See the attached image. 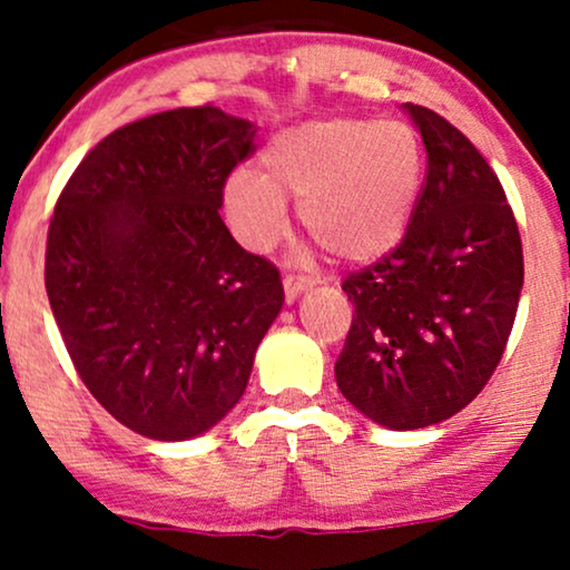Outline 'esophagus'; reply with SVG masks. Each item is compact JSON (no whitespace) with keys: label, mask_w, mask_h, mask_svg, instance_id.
<instances>
[{"label":"esophagus","mask_w":570,"mask_h":570,"mask_svg":"<svg viewBox=\"0 0 570 570\" xmlns=\"http://www.w3.org/2000/svg\"><path fill=\"white\" fill-rule=\"evenodd\" d=\"M283 287H285L287 298H295V295H301L303 291H308V287H314V279L303 277V275H285Z\"/></svg>","instance_id":"34e87169"}]
</instances>
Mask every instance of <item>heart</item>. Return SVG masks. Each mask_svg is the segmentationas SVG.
Masks as SVG:
<instances>
[{"label": "heart", "mask_w": 570, "mask_h": 570, "mask_svg": "<svg viewBox=\"0 0 570 570\" xmlns=\"http://www.w3.org/2000/svg\"><path fill=\"white\" fill-rule=\"evenodd\" d=\"M420 174L423 147L410 124L308 121L264 147L262 170H230L223 207L240 244L264 254L285 236V197H295L301 225L318 244L345 262H365L402 238Z\"/></svg>", "instance_id": "heart-1"}]
</instances>
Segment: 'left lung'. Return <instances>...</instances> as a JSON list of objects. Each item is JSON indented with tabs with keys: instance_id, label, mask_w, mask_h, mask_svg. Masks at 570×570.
<instances>
[{
	"instance_id": "left-lung-1",
	"label": "left lung",
	"mask_w": 570,
	"mask_h": 570,
	"mask_svg": "<svg viewBox=\"0 0 570 570\" xmlns=\"http://www.w3.org/2000/svg\"><path fill=\"white\" fill-rule=\"evenodd\" d=\"M428 170L404 238L342 283L355 306L334 363L373 423L417 431L464 410L501 363L524 285L517 217L478 147L431 108L404 104Z\"/></svg>"
}]
</instances>
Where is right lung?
Instances as JSON below:
<instances>
[{"mask_svg": "<svg viewBox=\"0 0 570 570\" xmlns=\"http://www.w3.org/2000/svg\"><path fill=\"white\" fill-rule=\"evenodd\" d=\"M254 124L217 106L116 129L61 189L46 293L77 376L145 439L186 441L236 407L283 308L279 272L225 228Z\"/></svg>", "mask_w": 570, "mask_h": 570, "instance_id": "add662e5", "label": "right lung"}]
</instances>
